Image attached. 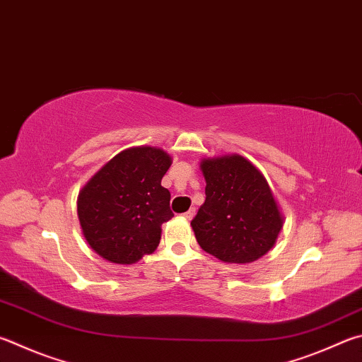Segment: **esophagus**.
Listing matches in <instances>:
<instances>
[{
	"label": "esophagus",
	"instance_id": "34e87169",
	"mask_svg": "<svg viewBox=\"0 0 362 362\" xmlns=\"http://www.w3.org/2000/svg\"><path fill=\"white\" fill-rule=\"evenodd\" d=\"M194 214H196V210H194V209H189V210H188V212H185V214H183V216H185V218H187V220H192V218H193V216H194Z\"/></svg>",
	"mask_w": 362,
	"mask_h": 362
}]
</instances>
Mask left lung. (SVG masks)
Wrapping results in <instances>:
<instances>
[{
  "mask_svg": "<svg viewBox=\"0 0 362 362\" xmlns=\"http://www.w3.org/2000/svg\"><path fill=\"white\" fill-rule=\"evenodd\" d=\"M206 201L192 220L204 252L225 262L247 264L277 240L284 216L258 169L240 155L201 161Z\"/></svg>",
  "mask_w": 362,
  "mask_h": 362,
  "instance_id": "obj_1",
  "label": "left lung"
}]
</instances>
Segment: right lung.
Segmentation results:
<instances>
[{
    "mask_svg": "<svg viewBox=\"0 0 362 362\" xmlns=\"http://www.w3.org/2000/svg\"><path fill=\"white\" fill-rule=\"evenodd\" d=\"M170 163L161 148L123 150L81 189L77 214L82 233L104 259L133 264L158 247L161 225L174 216L169 189L161 187Z\"/></svg>",
    "mask_w": 362,
    "mask_h": 362,
    "instance_id": "right-lung-1",
    "label": "right lung"
}]
</instances>
